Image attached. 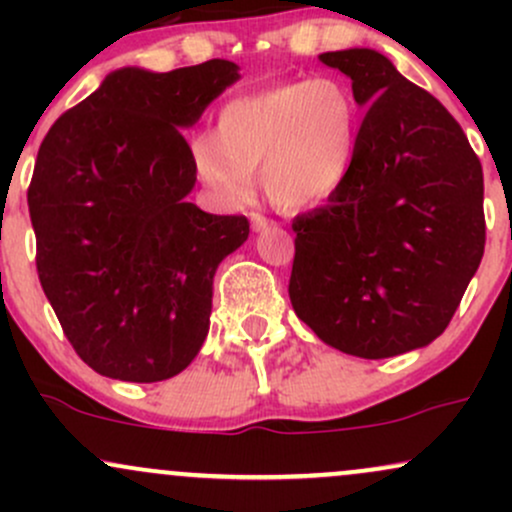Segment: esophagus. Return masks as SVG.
<instances>
[{"mask_svg": "<svg viewBox=\"0 0 512 512\" xmlns=\"http://www.w3.org/2000/svg\"><path fill=\"white\" fill-rule=\"evenodd\" d=\"M250 223H252V231H257V233L267 231V228H272V226H274V221L264 219L262 214H252V216H250Z\"/></svg>", "mask_w": 512, "mask_h": 512, "instance_id": "esophagus-1", "label": "esophagus"}]
</instances>
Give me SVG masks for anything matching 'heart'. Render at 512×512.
Here are the masks:
<instances>
[{
  "mask_svg": "<svg viewBox=\"0 0 512 512\" xmlns=\"http://www.w3.org/2000/svg\"><path fill=\"white\" fill-rule=\"evenodd\" d=\"M361 110L337 79L289 81L223 105L216 139L192 144L197 178L223 207H238L262 168L267 197L308 209L342 190L354 168Z\"/></svg>",
  "mask_w": 512,
  "mask_h": 512,
  "instance_id": "heart-1",
  "label": "heart"
}]
</instances>
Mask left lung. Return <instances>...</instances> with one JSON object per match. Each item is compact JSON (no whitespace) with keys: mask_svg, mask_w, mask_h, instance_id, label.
<instances>
[{"mask_svg":"<svg viewBox=\"0 0 512 512\" xmlns=\"http://www.w3.org/2000/svg\"><path fill=\"white\" fill-rule=\"evenodd\" d=\"M366 108L354 168L296 216L289 296L332 349L390 358L455 315L486 243L484 173L455 117L370 48L325 52Z\"/></svg>","mask_w":512,"mask_h":512,"instance_id":"left-lung-1","label":"left lung"}]
</instances>
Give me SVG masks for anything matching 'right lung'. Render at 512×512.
I'll list each match as a JSON object with an SVG mask.
<instances>
[{"label":"right lung","mask_w":512,"mask_h":512,"mask_svg":"<svg viewBox=\"0 0 512 512\" xmlns=\"http://www.w3.org/2000/svg\"><path fill=\"white\" fill-rule=\"evenodd\" d=\"M238 69H115L40 144L28 187L40 284L76 354L105 378L168 380L207 339L214 274L250 223L187 202L197 173L180 129Z\"/></svg>","instance_id":"right-lung-1"}]
</instances>
